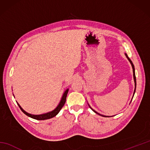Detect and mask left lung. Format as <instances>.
Here are the masks:
<instances>
[{
  "label": "left lung",
  "instance_id": "1",
  "mask_svg": "<svg viewBox=\"0 0 150 150\" xmlns=\"http://www.w3.org/2000/svg\"><path fill=\"white\" fill-rule=\"evenodd\" d=\"M125 55L126 56V57H127V59H128V60L129 61V62L131 63V64H132V68H133V79H134V82H135V90H134V93H133V96H134V94H135V90H136V77H135V68H134V65H133V62H132V60H131V59H130L129 57H128V56L127 55V54L126 53H125ZM133 97H132V98H133ZM89 106H90V105H89ZM90 108H91V109L93 110L95 113H96L97 114H98V115H101V116H103V117H109L108 116H105V115H101V114H100V113H97V111H95L94 110H93L92 109V108L90 106Z\"/></svg>",
  "mask_w": 150,
  "mask_h": 150
}]
</instances>
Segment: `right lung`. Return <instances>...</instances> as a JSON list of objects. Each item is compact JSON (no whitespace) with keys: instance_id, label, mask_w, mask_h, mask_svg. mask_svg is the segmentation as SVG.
Returning <instances> with one entry per match:
<instances>
[{"instance_id":"1","label":"right lung","mask_w":150,"mask_h":150,"mask_svg":"<svg viewBox=\"0 0 150 150\" xmlns=\"http://www.w3.org/2000/svg\"><path fill=\"white\" fill-rule=\"evenodd\" d=\"M68 91H69V89H67V90L64 91V93L62 97L61 98V100H60L59 105L57 106V107L55 108V109L53 110L52 111H50V112L46 113H44V114H41V115H32V114L28 113L26 112V111H25L23 109H22V108H21L20 105H19L18 103H17L18 104V106H19V108H20V109L21 110V111L24 114H26L27 116L32 118V119H36V120H40L49 119H51V118H53L55 116H56L59 113V112L60 111V110L62 109V108L64 106V104L66 103L67 94H68Z\"/></svg>"}]
</instances>
